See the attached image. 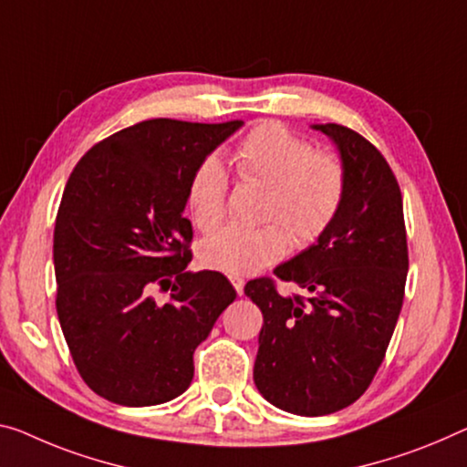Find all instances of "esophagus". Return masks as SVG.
Returning a JSON list of instances; mask_svg holds the SVG:
<instances>
[{"instance_id": "34e87169", "label": "esophagus", "mask_w": 467, "mask_h": 467, "mask_svg": "<svg viewBox=\"0 0 467 467\" xmlns=\"http://www.w3.org/2000/svg\"><path fill=\"white\" fill-rule=\"evenodd\" d=\"M229 282H232L235 292H238L240 296H242V294H244V284H246V282H244V277H240V275H229Z\"/></svg>"}]
</instances>
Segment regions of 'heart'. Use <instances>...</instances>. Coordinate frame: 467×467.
Here are the masks:
<instances>
[{"label":"heart","instance_id":"heart-1","mask_svg":"<svg viewBox=\"0 0 467 467\" xmlns=\"http://www.w3.org/2000/svg\"><path fill=\"white\" fill-rule=\"evenodd\" d=\"M244 179L269 185L263 219L267 225L232 223L200 246L213 269L229 275H250L279 261L290 246L317 242L334 223L347 196V169L334 154L315 152L313 143L290 129L265 123L250 131L234 150ZM229 175L217 156H206L193 169L188 185L192 217L211 232L225 217Z\"/></svg>","mask_w":467,"mask_h":467}]
</instances>
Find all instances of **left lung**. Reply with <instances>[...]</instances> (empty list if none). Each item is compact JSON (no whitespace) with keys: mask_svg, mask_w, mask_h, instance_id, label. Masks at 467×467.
Segmentation results:
<instances>
[{"mask_svg":"<svg viewBox=\"0 0 467 467\" xmlns=\"http://www.w3.org/2000/svg\"><path fill=\"white\" fill-rule=\"evenodd\" d=\"M311 127L332 140L348 185L327 232L274 269L306 300L282 296L265 277L244 288L263 313L256 389L305 418L340 411L368 390L397 326L409 269L403 198L389 162L353 129Z\"/></svg>","mask_w":467,"mask_h":467,"instance_id":"obj_1","label":"left lung"}]
</instances>
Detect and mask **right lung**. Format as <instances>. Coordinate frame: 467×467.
Segmentation results:
<instances>
[{"label": "right lung", "instance_id": "1", "mask_svg": "<svg viewBox=\"0 0 467 467\" xmlns=\"http://www.w3.org/2000/svg\"><path fill=\"white\" fill-rule=\"evenodd\" d=\"M244 123L152 119L93 146L70 173L54 227L56 308L78 374L125 407L190 389L193 350L235 300L219 271H185L193 169ZM176 277L169 304L149 296Z\"/></svg>", "mask_w": 467, "mask_h": 467}]
</instances>
